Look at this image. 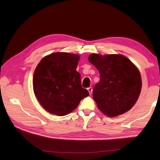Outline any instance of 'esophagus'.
I'll use <instances>...</instances> for the list:
<instances>
[{
    "label": "esophagus",
    "mask_w": 160,
    "mask_h": 160,
    "mask_svg": "<svg viewBox=\"0 0 160 160\" xmlns=\"http://www.w3.org/2000/svg\"><path fill=\"white\" fill-rule=\"evenodd\" d=\"M87 90H88V91H89V94H91V93H92V91H93L92 87H89V88H87Z\"/></svg>",
    "instance_id": "esophagus-1"
}]
</instances>
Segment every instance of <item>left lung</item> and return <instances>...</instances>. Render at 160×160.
I'll list each match as a JSON object with an SVG mask.
<instances>
[{"instance_id":"obj_1","label":"left lung","mask_w":160,"mask_h":160,"mask_svg":"<svg viewBox=\"0 0 160 160\" xmlns=\"http://www.w3.org/2000/svg\"><path fill=\"white\" fill-rule=\"evenodd\" d=\"M89 61L100 73V82L93 89V98L98 108L108 117L118 116L130 110L142 89L138 68L120 54L92 53Z\"/></svg>"}]
</instances>
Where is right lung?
Wrapping results in <instances>:
<instances>
[{
    "instance_id": "obj_1",
    "label": "right lung",
    "mask_w": 160,
    "mask_h": 160,
    "mask_svg": "<svg viewBox=\"0 0 160 160\" xmlns=\"http://www.w3.org/2000/svg\"><path fill=\"white\" fill-rule=\"evenodd\" d=\"M80 56L56 52L44 57L33 77V92L50 113L63 116L72 112L89 92L81 85L76 71Z\"/></svg>"
}]
</instances>
